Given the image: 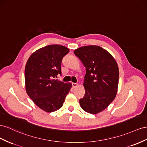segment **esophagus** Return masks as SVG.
Returning <instances> with one entry per match:
<instances>
[{
  "mask_svg": "<svg viewBox=\"0 0 147 147\" xmlns=\"http://www.w3.org/2000/svg\"><path fill=\"white\" fill-rule=\"evenodd\" d=\"M72 86H73V88H75V87L78 86V84H77V83L73 82V83H72Z\"/></svg>",
  "mask_w": 147,
  "mask_h": 147,
  "instance_id": "1",
  "label": "esophagus"
}]
</instances>
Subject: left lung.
<instances>
[{
  "instance_id": "8db88e82",
  "label": "left lung",
  "mask_w": 147,
  "mask_h": 147,
  "mask_svg": "<svg viewBox=\"0 0 147 147\" xmlns=\"http://www.w3.org/2000/svg\"><path fill=\"white\" fill-rule=\"evenodd\" d=\"M74 53L86 69L83 84L85 95L79 103L83 110L97 114L116 97L119 82L118 64L107 50L97 45L83 46Z\"/></svg>"
}]
</instances>
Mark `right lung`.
Listing matches in <instances>:
<instances>
[{
	"instance_id": "1",
	"label": "right lung",
	"mask_w": 147,
	"mask_h": 147,
	"mask_svg": "<svg viewBox=\"0 0 147 147\" xmlns=\"http://www.w3.org/2000/svg\"><path fill=\"white\" fill-rule=\"evenodd\" d=\"M69 52L60 45H49L37 50L29 57L25 66L26 93L36 105L48 112L63 106L72 84L55 79L61 74L63 58Z\"/></svg>"
}]
</instances>
